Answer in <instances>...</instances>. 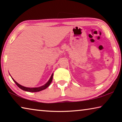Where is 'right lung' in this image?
<instances>
[{
    "mask_svg": "<svg viewBox=\"0 0 122 122\" xmlns=\"http://www.w3.org/2000/svg\"><path fill=\"white\" fill-rule=\"evenodd\" d=\"M53 74H52V75H51L50 79L49 80V81L47 82L44 86H40V87H38V88H27V87H25V86H21L19 83H18L17 82H16L15 81V80L13 79V78H12L13 79L14 82H15V84H16V85H17L18 87L20 88V89H21L25 90V91H26V92H40V91L45 89H46L49 85H50V84L51 83V81H52V80H53Z\"/></svg>",
    "mask_w": 122,
    "mask_h": 122,
    "instance_id": "obj_1",
    "label": "right lung"
}]
</instances>
